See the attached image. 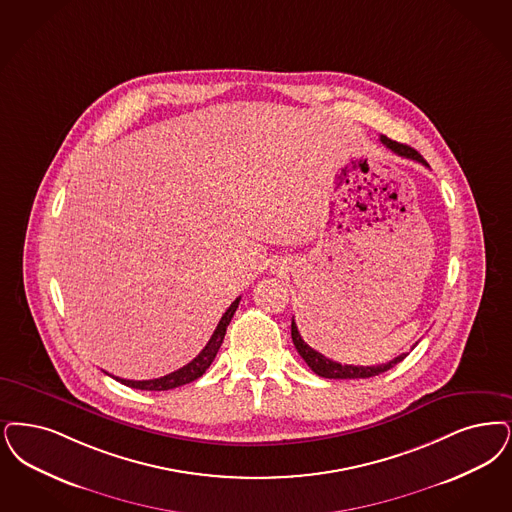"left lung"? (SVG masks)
<instances>
[{
    "instance_id": "obj_1",
    "label": "left lung",
    "mask_w": 512,
    "mask_h": 512,
    "mask_svg": "<svg viewBox=\"0 0 512 512\" xmlns=\"http://www.w3.org/2000/svg\"><path fill=\"white\" fill-rule=\"evenodd\" d=\"M381 143L390 148L394 154L402 156V158H408V160H415L419 164L427 165V162L423 160V156L417 150H413L408 144L396 143V141H392V139L385 137V135H381ZM291 339H293V345L297 348V352L301 354V358L307 362L308 368L312 369L316 375L326 377V379H369V377H375V375H381V373L389 371L390 368H394L396 364H400L408 356V354H400L394 360H390L387 364H379V366H348V364H339V362H333V360L326 358L322 352L308 347L307 343L303 341L299 329H297L295 320H291Z\"/></svg>"
}]
</instances>
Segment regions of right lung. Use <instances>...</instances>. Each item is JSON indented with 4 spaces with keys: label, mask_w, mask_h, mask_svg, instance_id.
Segmentation results:
<instances>
[{
    "label": "right lung",
    "mask_w": 512,
    "mask_h": 512,
    "mask_svg": "<svg viewBox=\"0 0 512 512\" xmlns=\"http://www.w3.org/2000/svg\"><path fill=\"white\" fill-rule=\"evenodd\" d=\"M238 303H240V297H238L230 307L226 308L221 322L217 324V329L213 331V335H211V339L207 341L204 350H202L192 362H188L186 366H183V368L177 369V371H173V373H169V375H164V377H160V379H148V381H131V379H122V377H114V375H112V377H114L116 381H120L125 387L139 390L177 389V387H183L186 383H192V381L200 379V377L204 375L205 369L211 366V362L215 360L219 348L223 345L226 328H228V324H230V320H232V316H234V312H236V308H238Z\"/></svg>",
    "instance_id": "obj_1"
}]
</instances>
